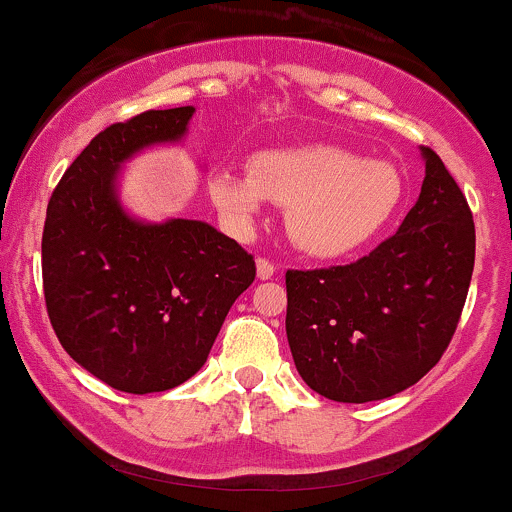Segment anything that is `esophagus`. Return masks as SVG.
I'll return each instance as SVG.
<instances>
[{
  "mask_svg": "<svg viewBox=\"0 0 512 512\" xmlns=\"http://www.w3.org/2000/svg\"><path fill=\"white\" fill-rule=\"evenodd\" d=\"M256 273L261 280H268L273 278V273H276V266H273L268 258H256Z\"/></svg>",
  "mask_w": 512,
  "mask_h": 512,
  "instance_id": "esophagus-1",
  "label": "esophagus"
}]
</instances>
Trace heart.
Returning a JSON list of instances; mask_svg holds the SVG:
<instances>
[{"label":"heart","instance_id":"heart-1","mask_svg":"<svg viewBox=\"0 0 512 512\" xmlns=\"http://www.w3.org/2000/svg\"><path fill=\"white\" fill-rule=\"evenodd\" d=\"M249 173L217 170L207 190L227 227L244 236L263 205L285 207V227L300 251L346 256L368 244L398 212L403 173L388 161H361L339 146H300L251 156Z\"/></svg>","mask_w":512,"mask_h":512}]
</instances>
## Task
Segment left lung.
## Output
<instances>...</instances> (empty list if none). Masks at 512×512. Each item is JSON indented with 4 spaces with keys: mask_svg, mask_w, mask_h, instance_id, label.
<instances>
[{
    "mask_svg": "<svg viewBox=\"0 0 512 512\" xmlns=\"http://www.w3.org/2000/svg\"><path fill=\"white\" fill-rule=\"evenodd\" d=\"M415 207L371 254L288 271L285 332L302 381L337 403L383 400L442 359L474 273L469 202L432 148Z\"/></svg>",
    "mask_w": 512,
    "mask_h": 512,
    "instance_id": "obj_1",
    "label": "left lung"
}]
</instances>
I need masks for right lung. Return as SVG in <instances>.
I'll return each mask as SVG.
<instances>
[{"instance_id":"right-lung-1","label":"right lung","mask_w":512,"mask_h":512,"mask_svg":"<svg viewBox=\"0 0 512 512\" xmlns=\"http://www.w3.org/2000/svg\"><path fill=\"white\" fill-rule=\"evenodd\" d=\"M195 107L148 109L100 131L53 190L43 227V295L58 342L124 393H161L205 366L256 263L197 219L141 222L117 173L134 153L185 136Z\"/></svg>"}]
</instances>
